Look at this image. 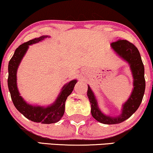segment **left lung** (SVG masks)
<instances>
[{
	"label": "left lung",
	"instance_id": "8db88e82",
	"mask_svg": "<svg viewBox=\"0 0 153 153\" xmlns=\"http://www.w3.org/2000/svg\"><path fill=\"white\" fill-rule=\"evenodd\" d=\"M110 45L114 53L129 65L134 88L129 98L122 105L121 114L113 117L107 115L101 111L94 91L88 85L87 96L91 103V114L95 120L105 124H120L129 118L139 108L146 88L144 66L137 48L126 40H118Z\"/></svg>",
	"mask_w": 153,
	"mask_h": 153
}]
</instances>
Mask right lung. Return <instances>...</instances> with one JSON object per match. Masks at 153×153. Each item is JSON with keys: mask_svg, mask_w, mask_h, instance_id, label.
Instances as JSON below:
<instances>
[{"mask_svg": "<svg viewBox=\"0 0 153 153\" xmlns=\"http://www.w3.org/2000/svg\"><path fill=\"white\" fill-rule=\"evenodd\" d=\"M48 37L50 36H41L19 45L15 50L8 64L7 85L14 105L26 118L33 122L41 124H53L60 120L65 112V101L67 97L72 94L77 82L76 79H73L64 85L55 102L46 107L37 105H33L25 101L20 96L17 88V72L22 59L28 50L29 45L42 41Z\"/></svg>", "mask_w": 153, "mask_h": 153, "instance_id": "1", "label": "right lung"}]
</instances>
